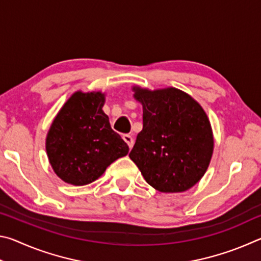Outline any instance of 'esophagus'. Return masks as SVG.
<instances>
[{"mask_svg": "<svg viewBox=\"0 0 261 261\" xmlns=\"http://www.w3.org/2000/svg\"><path fill=\"white\" fill-rule=\"evenodd\" d=\"M123 140H124L125 143L127 144V146H129V148H132V146H134L135 140H134V138H132L130 135H123Z\"/></svg>", "mask_w": 261, "mask_h": 261, "instance_id": "34e87169", "label": "esophagus"}]
</instances>
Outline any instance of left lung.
Segmentation results:
<instances>
[{"instance_id": "1", "label": "left lung", "mask_w": 261, "mask_h": 261, "mask_svg": "<svg viewBox=\"0 0 261 261\" xmlns=\"http://www.w3.org/2000/svg\"><path fill=\"white\" fill-rule=\"evenodd\" d=\"M143 106V130L129 156L146 182L165 193L184 192L205 175L214 149L213 131L201 106L175 87L134 86Z\"/></svg>"}]
</instances>
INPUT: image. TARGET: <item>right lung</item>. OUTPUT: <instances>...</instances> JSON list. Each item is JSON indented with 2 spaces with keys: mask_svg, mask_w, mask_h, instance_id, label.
<instances>
[{
  "mask_svg": "<svg viewBox=\"0 0 261 261\" xmlns=\"http://www.w3.org/2000/svg\"><path fill=\"white\" fill-rule=\"evenodd\" d=\"M105 101L100 91L74 92L48 130V160L65 183L81 187L94 182L129 152L125 141L110 127L102 110Z\"/></svg>",
  "mask_w": 261,
  "mask_h": 261,
  "instance_id": "add662e5",
  "label": "right lung"
}]
</instances>
